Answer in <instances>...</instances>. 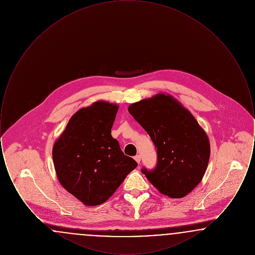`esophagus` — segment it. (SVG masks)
<instances>
[{
    "label": "esophagus",
    "instance_id": "1",
    "mask_svg": "<svg viewBox=\"0 0 255 255\" xmlns=\"http://www.w3.org/2000/svg\"><path fill=\"white\" fill-rule=\"evenodd\" d=\"M134 160L137 162V163H139L140 162V156L139 155H136V156H134Z\"/></svg>",
    "mask_w": 255,
    "mask_h": 255
}]
</instances>
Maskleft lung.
<instances>
[{
  "label": "left lung",
  "mask_w": 255,
  "mask_h": 255,
  "mask_svg": "<svg viewBox=\"0 0 255 255\" xmlns=\"http://www.w3.org/2000/svg\"><path fill=\"white\" fill-rule=\"evenodd\" d=\"M157 148V164L141 172L158 191L171 198L190 193L202 181L210 156L206 132L176 99L159 94L128 108Z\"/></svg>",
  "instance_id": "obj_1"
}]
</instances>
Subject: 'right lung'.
Segmentation results:
<instances>
[{
  "mask_svg": "<svg viewBox=\"0 0 255 255\" xmlns=\"http://www.w3.org/2000/svg\"><path fill=\"white\" fill-rule=\"evenodd\" d=\"M118 110L115 104L97 101L77 111L53 145L59 182L86 206L106 202L137 166L111 134Z\"/></svg>",
  "mask_w": 255,
  "mask_h": 255,
  "instance_id": "add662e5",
  "label": "right lung"
}]
</instances>
